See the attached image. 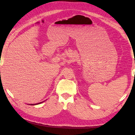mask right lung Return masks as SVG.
<instances>
[{
    "mask_svg": "<svg viewBox=\"0 0 135 135\" xmlns=\"http://www.w3.org/2000/svg\"><path fill=\"white\" fill-rule=\"evenodd\" d=\"M43 102H44V101H43ZM39 102V103L35 104H30V105H38V104H41V103H42V102Z\"/></svg>",
    "mask_w": 135,
    "mask_h": 135,
    "instance_id": "obj_1",
    "label": "right lung"
}]
</instances>
